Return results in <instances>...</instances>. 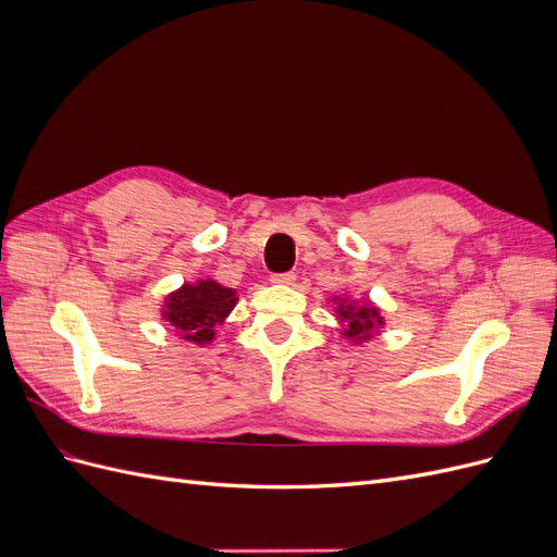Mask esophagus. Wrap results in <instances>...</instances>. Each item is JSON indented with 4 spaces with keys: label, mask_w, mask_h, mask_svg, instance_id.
Masks as SVG:
<instances>
[{
    "label": "esophagus",
    "mask_w": 557,
    "mask_h": 557,
    "mask_svg": "<svg viewBox=\"0 0 557 557\" xmlns=\"http://www.w3.org/2000/svg\"><path fill=\"white\" fill-rule=\"evenodd\" d=\"M295 272H285V274H274L272 283H281V285H293L295 283Z\"/></svg>",
    "instance_id": "34e87169"
}]
</instances>
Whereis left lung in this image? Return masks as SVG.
<instances>
[{"mask_svg": "<svg viewBox=\"0 0 557 557\" xmlns=\"http://www.w3.org/2000/svg\"><path fill=\"white\" fill-rule=\"evenodd\" d=\"M336 315L344 323V336L352 342L372 339L374 332L383 325V318L374 305H356V301H344L336 307Z\"/></svg>", "mask_w": 557, "mask_h": 557, "instance_id": "left-lung-1", "label": "left lung"}]
</instances>
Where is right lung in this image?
<instances>
[{
    "label": "right lung",
    "mask_w": 557,
    "mask_h": 557,
    "mask_svg": "<svg viewBox=\"0 0 557 557\" xmlns=\"http://www.w3.org/2000/svg\"><path fill=\"white\" fill-rule=\"evenodd\" d=\"M237 305V293L215 281L185 283L164 299L162 318L178 330L185 342L205 346L213 342L215 325H221Z\"/></svg>",
    "instance_id": "obj_1"
}]
</instances>
